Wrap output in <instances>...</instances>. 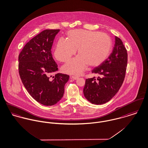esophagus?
Masks as SVG:
<instances>
[{
    "label": "esophagus",
    "mask_w": 148,
    "mask_h": 148,
    "mask_svg": "<svg viewBox=\"0 0 148 148\" xmlns=\"http://www.w3.org/2000/svg\"><path fill=\"white\" fill-rule=\"evenodd\" d=\"M71 79H74V80H76V79H77L78 78V77H76V76H71V77H70Z\"/></svg>",
    "instance_id": "1"
}]
</instances>
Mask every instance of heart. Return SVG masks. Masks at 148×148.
<instances>
[{
    "instance_id": "obj_1",
    "label": "heart",
    "mask_w": 148,
    "mask_h": 148,
    "mask_svg": "<svg viewBox=\"0 0 148 148\" xmlns=\"http://www.w3.org/2000/svg\"><path fill=\"white\" fill-rule=\"evenodd\" d=\"M67 40L60 38L54 50V57L59 61L65 62L75 54L62 67L63 71L70 74L80 75L87 65L97 66L103 62L110 54L112 41L107 33L84 29H75L67 33Z\"/></svg>"
}]
</instances>
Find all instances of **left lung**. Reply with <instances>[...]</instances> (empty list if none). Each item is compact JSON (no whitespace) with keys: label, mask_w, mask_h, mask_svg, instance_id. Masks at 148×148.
<instances>
[{"label":"left lung","mask_w":148,"mask_h":148,"mask_svg":"<svg viewBox=\"0 0 148 148\" xmlns=\"http://www.w3.org/2000/svg\"><path fill=\"white\" fill-rule=\"evenodd\" d=\"M127 61V50L121 39L116 36L115 45L110 56L92 70V73L99 75L98 77L86 79L83 88L86 99L97 105L110 101L124 82Z\"/></svg>","instance_id":"obj_1"}]
</instances>
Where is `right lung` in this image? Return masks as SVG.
<instances>
[{"instance_id": "right-lung-1", "label": "right lung", "mask_w": 148, "mask_h": 148, "mask_svg": "<svg viewBox=\"0 0 148 148\" xmlns=\"http://www.w3.org/2000/svg\"><path fill=\"white\" fill-rule=\"evenodd\" d=\"M60 29H46L36 35L24 47L18 56V73L24 87L37 102L53 106L64 96L69 75L61 73L51 78L58 70L51 49Z\"/></svg>"}]
</instances>
